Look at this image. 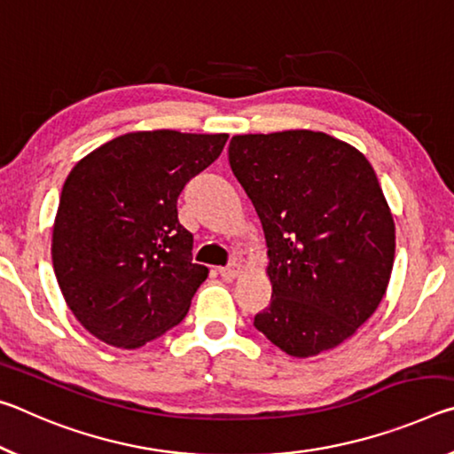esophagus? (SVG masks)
Wrapping results in <instances>:
<instances>
[{
    "instance_id": "1",
    "label": "esophagus",
    "mask_w": 454,
    "mask_h": 454,
    "mask_svg": "<svg viewBox=\"0 0 454 454\" xmlns=\"http://www.w3.org/2000/svg\"><path fill=\"white\" fill-rule=\"evenodd\" d=\"M219 273H221V276L225 278V279H235V278L241 276L243 270H241L239 263H229L227 267H221Z\"/></svg>"
}]
</instances>
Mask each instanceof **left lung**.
<instances>
[{"label":"left lung","instance_id":"left-lung-1","mask_svg":"<svg viewBox=\"0 0 454 454\" xmlns=\"http://www.w3.org/2000/svg\"><path fill=\"white\" fill-rule=\"evenodd\" d=\"M229 165L262 219L270 308L254 325L295 358L352 338L380 306L395 219L366 157L325 132L237 135Z\"/></svg>","mask_w":454,"mask_h":454}]
</instances>
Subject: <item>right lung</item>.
<instances>
[{"instance_id": "obj_1", "label": "right lung", "mask_w": 454, "mask_h": 454, "mask_svg": "<svg viewBox=\"0 0 454 454\" xmlns=\"http://www.w3.org/2000/svg\"><path fill=\"white\" fill-rule=\"evenodd\" d=\"M229 135L143 130L76 162L51 233L58 286L78 322L114 348L145 346L183 322L209 276L192 263L176 199Z\"/></svg>"}]
</instances>
